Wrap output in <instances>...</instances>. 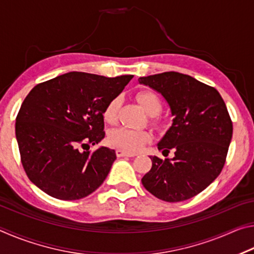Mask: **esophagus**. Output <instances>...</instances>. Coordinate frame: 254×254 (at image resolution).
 Returning a JSON list of instances; mask_svg holds the SVG:
<instances>
[{
  "label": "esophagus",
  "mask_w": 254,
  "mask_h": 254,
  "mask_svg": "<svg viewBox=\"0 0 254 254\" xmlns=\"http://www.w3.org/2000/svg\"><path fill=\"white\" fill-rule=\"evenodd\" d=\"M117 156L118 157H135L136 153L126 151V150H122V149H118L117 150Z\"/></svg>",
  "instance_id": "34e87169"
}]
</instances>
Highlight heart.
Segmentation results:
<instances>
[{"instance_id":"obj_1","label":"heart","mask_w":254,"mask_h":254,"mask_svg":"<svg viewBox=\"0 0 254 254\" xmlns=\"http://www.w3.org/2000/svg\"><path fill=\"white\" fill-rule=\"evenodd\" d=\"M136 97L145 112L151 117L159 114V112L161 111V102L154 93L140 92ZM120 106H121V97L117 96L112 98L104 110V119L106 122L114 124L118 121ZM151 133L148 131L132 130L127 127L115 128L109 135V140L112 144L124 150H128V151L140 150L145 143L151 141Z\"/></svg>"}]
</instances>
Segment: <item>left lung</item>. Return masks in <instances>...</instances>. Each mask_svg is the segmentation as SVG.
<instances>
[{
  "label": "left lung",
  "mask_w": 254,
  "mask_h": 254,
  "mask_svg": "<svg viewBox=\"0 0 254 254\" xmlns=\"http://www.w3.org/2000/svg\"><path fill=\"white\" fill-rule=\"evenodd\" d=\"M139 83L161 94L173 123L158 149L175 157H150L152 167L141 179L144 188L169 203L199 194L221 174L232 140L233 126L216 89L176 71L140 77Z\"/></svg>",
  "instance_id": "8db88e82"
}]
</instances>
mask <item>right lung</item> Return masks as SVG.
<instances>
[{
	"label": "right lung",
	"mask_w": 254,
	"mask_h": 254,
	"mask_svg": "<svg viewBox=\"0 0 254 254\" xmlns=\"http://www.w3.org/2000/svg\"><path fill=\"white\" fill-rule=\"evenodd\" d=\"M132 78L70 71L34 86L16 117L15 137L25 174L38 188L75 200L101 186L117 154L107 147L89 152V144L104 139L105 107Z\"/></svg>",
	"instance_id": "right-lung-1"
}]
</instances>
